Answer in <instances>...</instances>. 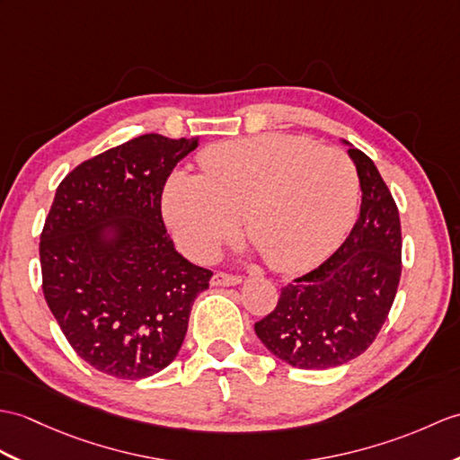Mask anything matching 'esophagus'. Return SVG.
I'll return each instance as SVG.
<instances>
[{
  "label": "esophagus",
  "mask_w": 460,
  "mask_h": 460,
  "mask_svg": "<svg viewBox=\"0 0 460 460\" xmlns=\"http://www.w3.org/2000/svg\"><path fill=\"white\" fill-rule=\"evenodd\" d=\"M243 279L237 274H227V272H216L211 279V286H237Z\"/></svg>",
  "instance_id": "esophagus-1"
}]
</instances>
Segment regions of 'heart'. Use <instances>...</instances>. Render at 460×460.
I'll list each match as a JSON object with an SVG mask.
<instances>
[{"label": "heart", "mask_w": 460, "mask_h": 460, "mask_svg": "<svg viewBox=\"0 0 460 460\" xmlns=\"http://www.w3.org/2000/svg\"><path fill=\"white\" fill-rule=\"evenodd\" d=\"M201 176L174 170L163 188V216L178 247L199 262L239 233L272 269L305 270L333 251L355 213L350 160L305 137L259 135L208 146Z\"/></svg>", "instance_id": "1"}]
</instances>
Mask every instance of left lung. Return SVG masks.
<instances>
[{"mask_svg":"<svg viewBox=\"0 0 460 460\" xmlns=\"http://www.w3.org/2000/svg\"><path fill=\"white\" fill-rule=\"evenodd\" d=\"M362 190L360 216L345 243L282 288L279 304L254 323L272 355L307 370L362 355L386 322L402 276L400 213L375 163L349 148Z\"/></svg>","mask_w":460,"mask_h":460,"instance_id":"8db88e82","label":"left lung"}]
</instances>
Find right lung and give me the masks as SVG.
I'll return each mask as SVG.
<instances>
[{"mask_svg":"<svg viewBox=\"0 0 460 460\" xmlns=\"http://www.w3.org/2000/svg\"><path fill=\"white\" fill-rule=\"evenodd\" d=\"M198 138H131L64 178L40 233L42 294L76 355L115 378L166 368L211 270L178 254L163 188ZM114 231V239L104 237Z\"/></svg>","mask_w":460,"mask_h":460,"instance_id":"add662e5","label":"right lung"}]
</instances>
